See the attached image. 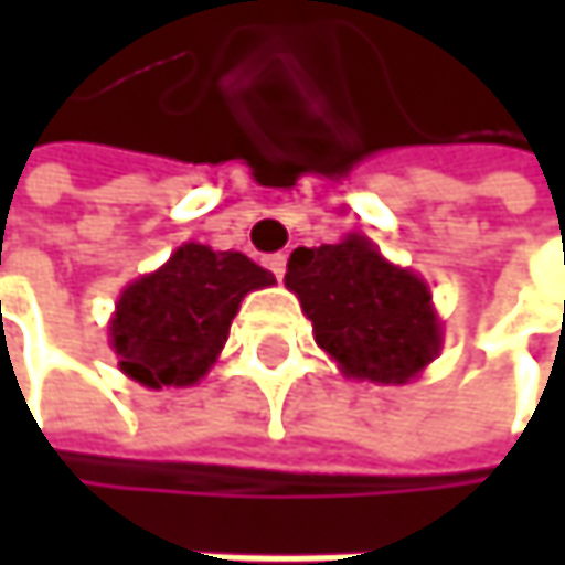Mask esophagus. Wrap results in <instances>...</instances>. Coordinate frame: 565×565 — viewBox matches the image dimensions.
I'll return each instance as SVG.
<instances>
[{
  "label": "esophagus",
  "mask_w": 565,
  "mask_h": 565,
  "mask_svg": "<svg viewBox=\"0 0 565 565\" xmlns=\"http://www.w3.org/2000/svg\"><path fill=\"white\" fill-rule=\"evenodd\" d=\"M265 265L275 271V278H284V271H287V255H284V252H275V255L265 258Z\"/></svg>",
  "instance_id": "obj_1"
}]
</instances>
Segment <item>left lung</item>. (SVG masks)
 Segmentation results:
<instances>
[{"label": "left lung", "mask_w": 565, "mask_h": 565, "mask_svg": "<svg viewBox=\"0 0 565 565\" xmlns=\"http://www.w3.org/2000/svg\"><path fill=\"white\" fill-rule=\"evenodd\" d=\"M284 284L300 297L317 343L347 376L405 383L438 353L441 333L428 287L360 235L294 248Z\"/></svg>", "instance_id": "left-lung-1"}]
</instances>
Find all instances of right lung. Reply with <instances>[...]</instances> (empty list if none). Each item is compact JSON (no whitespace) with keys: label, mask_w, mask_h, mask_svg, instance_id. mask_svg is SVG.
Masks as SVG:
<instances>
[{"label":"right lung","mask_w":565,"mask_h":565,"mask_svg":"<svg viewBox=\"0 0 565 565\" xmlns=\"http://www.w3.org/2000/svg\"><path fill=\"white\" fill-rule=\"evenodd\" d=\"M268 284L275 275L242 252L182 245L120 294L110 323L120 370L150 390L199 383L225 347L242 297Z\"/></svg>","instance_id":"right-lung-1"}]
</instances>
